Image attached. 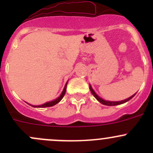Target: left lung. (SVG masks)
I'll return each instance as SVG.
<instances>
[{"label":"left lung","instance_id":"8db88e82","mask_svg":"<svg viewBox=\"0 0 153 153\" xmlns=\"http://www.w3.org/2000/svg\"><path fill=\"white\" fill-rule=\"evenodd\" d=\"M89 89H90V91L91 92H92V95H94V97H95V98H96L97 100H98V101H99L101 104H104V105H106V106H116V105H120V104H124V103L127 102V101H129V100L132 99V98H133L134 96L135 95V94H134V95H132V96H130L129 98H126V99L125 100H123V101H106V100L103 99V98H101V97L98 96V95H97L96 93H95V91L93 90V89L92 88V86L89 84Z\"/></svg>","mask_w":153,"mask_h":153}]
</instances>
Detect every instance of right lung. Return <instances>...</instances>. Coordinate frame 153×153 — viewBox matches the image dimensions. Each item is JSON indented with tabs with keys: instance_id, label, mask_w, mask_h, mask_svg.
<instances>
[{
	"instance_id": "obj_1",
	"label": "right lung",
	"mask_w": 153,
	"mask_h": 153,
	"mask_svg": "<svg viewBox=\"0 0 153 153\" xmlns=\"http://www.w3.org/2000/svg\"><path fill=\"white\" fill-rule=\"evenodd\" d=\"M67 83H66L65 84V86H64V89H63V92H61V95H60L58 98H57L56 99L53 100V101H48V102H46L45 104H41V105H31V104H29V105H31L32 106H33V107H38V108H44V107H49V106H52L54 105H55V104H57L58 103H59L60 101H61V99H62L63 98H64V95H65L66 93V89H67ZM28 104V103H27Z\"/></svg>"
}]
</instances>
